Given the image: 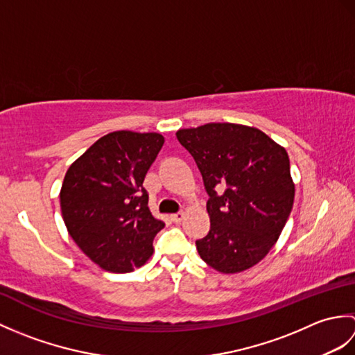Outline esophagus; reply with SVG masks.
Masks as SVG:
<instances>
[{
    "label": "esophagus",
    "mask_w": 355,
    "mask_h": 355,
    "mask_svg": "<svg viewBox=\"0 0 355 355\" xmlns=\"http://www.w3.org/2000/svg\"><path fill=\"white\" fill-rule=\"evenodd\" d=\"M184 218V212H178V214H173L172 216H171V220L173 221V223H180Z\"/></svg>",
    "instance_id": "1"
}]
</instances>
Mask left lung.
<instances>
[{
  "instance_id": "8db88e82",
  "label": "left lung",
  "mask_w": 355,
  "mask_h": 355,
  "mask_svg": "<svg viewBox=\"0 0 355 355\" xmlns=\"http://www.w3.org/2000/svg\"><path fill=\"white\" fill-rule=\"evenodd\" d=\"M205 182L210 230L197 241L207 266L233 275L266 258L294 201L285 148L258 128L206 123L178 130ZM221 191V194H216Z\"/></svg>"
}]
</instances>
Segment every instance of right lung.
<instances>
[{
	"instance_id": "obj_1",
	"label": "right lung",
	"mask_w": 355,
	"mask_h": 355,
	"mask_svg": "<svg viewBox=\"0 0 355 355\" xmlns=\"http://www.w3.org/2000/svg\"><path fill=\"white\" fill-rule=\"evenodd\" d=\"M163 143L157 132H110L65 173L59 198L67 230L103 270L128 273L154 253L164 223L150 214L143 182Z\"/></svg>"
}]
</instances>
